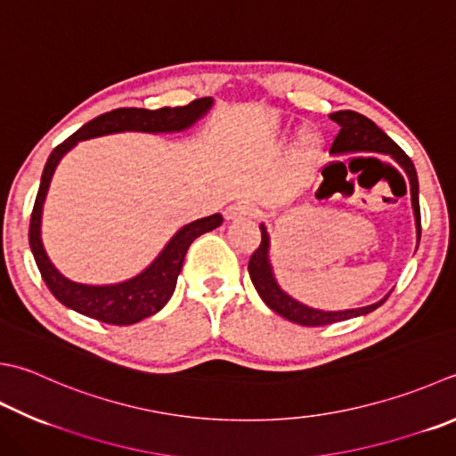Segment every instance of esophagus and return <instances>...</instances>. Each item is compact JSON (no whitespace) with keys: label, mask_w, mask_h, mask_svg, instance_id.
Here are the masks:
<instances>
[{"label":"esophagus","mask_w":456,"mask_h":456,"mask_svg":"<svg viewBox=\"0 0 456 456\" xmlns=\"http://www.w3.org/2000/svg\"><path fill=\"white\" fill-rule=\"evenodd\" d=\"M253 213H255L253 203H248V201H245V200H240V201H235V203H231V205H229V208L225 209V217L231 221V219L248 217V216H253Z\"/></svg>","instance_id":"obj_1"}]
</instances>
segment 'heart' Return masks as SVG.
<instances>
[{
	"mask_svg": "<svg viewBox=\"0 0 456 456\" xmlns=\"http://www.w3.org/2000/svg\"><path fill=\"white\" fill-rule=\"evenodd\" d=\"M316 146V136L312 132H305L300 136V142H298V150L302 151V154H310L312 150H314Z\"/></svg>",
	"mask_w": 456,
	"mask_h": 456,
	"instance_id": "heart-1",
	"label": "heart"
}]
</instances>
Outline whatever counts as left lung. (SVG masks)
<instances>
[{"mask_svg": "<svg viewBox=\"0 0 456 456\" xmlns=\"http://www.w3.org/2000/svg\"><path fill=\"white\" fill-rule=\"evenodd\" d=\"M330 118L340 126V132H338L334 144L330 148V154L344 156V154H354V151H373V154L389 156L401 169H403L409 180V191H411V208L415 216L417 245H419V239H421V211H419L417 172L411 158H409L386 132L378 128L370 118H365V116L358 112L340 110V112L330 114ZM261 235H263L261 245H258V248L251 256V261H248V274H251V281L265 305L271 310H274L276 314L290 320L294 324L326 326V324L342 322V320L365 316L376 308H379L391 294V292L386 294L381 300L373 302L370 306L350 308V310H320V308L302 305V302H298L297 298H292L289 292H284L281 289L279 281H276L273 263H271V235L269 231H266L265 223H261Z\"/></svg>", "mask_w": 456, "mask_h": 456, "instance_id": "8db88e82", "label": "left lung"}]
</instances>
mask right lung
I'll list each match as a JSON object with an SVG mask.
<instances>
[{"label":"right lung","mask_w":456,"mask_h":456,"mask_svg":"<svg viewBox=\"0 0 456 456\" xmlns=\"http://www.w3.org/2000/svg\"><path fill=\"white\" fill-rule=\"evenodd\" d=\"M213 98L205 96L190 102L187 106H175V109L148 110V109H116L96 116L85 126H80L73 136H69L62 144L51 151L45 164L41 185L35 198L31 225H29V247L39 266L45 284L53 292L61 305L78 312V314L94 318L98 322L114 324V326H130L148 316H154L162 310L167 300L172 298L175 290L177 276L182 273L183 258L187 248L200 235L208 233L219 227L223 223L221 213L216 216L195 219L187 225L180 227L174 237L167 240L166 247L158 253L144 271L132 279L114 284H85L67 279L45 251L41 239V217L43 203L47 198L53 174L67 151L73 150L78 142L91 140L98 136H109V134L120 132H146V134H172L191 128L195 122L203 118L211 110Z\"/></svg>","instance_id":"1"}]
</instances>
